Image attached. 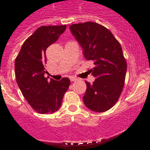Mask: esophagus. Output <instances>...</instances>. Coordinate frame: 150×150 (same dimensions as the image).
Masks as SVG:
<instances>
[{
	"instance_id": "obj_1",
	"label": "esophagus",
	"mask_w": 150,
	"mask_h": 150,
	"mask_svg": "<svg viewBox=\"0 0 150 150\" xmlns=\"http://www.w3.org/2000/svg\"><path fill=\"white\" fill-rule=\"evenodd\" d=\"M70 80H71V82H75V81H76V80H77V79H75V78H74V77H71Z\"/></svg>"
}]
</instances>
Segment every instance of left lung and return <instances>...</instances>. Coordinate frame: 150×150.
I'll use <instances>...</instances> for the list:
<instances>
[{
	"mask_svg": "<svg viewBox=\"0 0 150 150\" xmlns=\"http://www.w3.org/2000/svg\"><path fill=\"white\" fill-rule=\"evenodd\" d=\"M70 31L85 58L94 64L91 71L96 79L93 84L86 81L84 104L93 111H107L117 101L125 84L127 64L121 45L111 32L96 22L71 25Z\"/></svg>",
	"mask_w": 150,
	"mask_h": 150,
	"instance_id": "left-lung-1",
	"label": "left lung"
}]
</instances>
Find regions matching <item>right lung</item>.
I'll return each mask as SVG.
<instances>
[{
  "instance_id": "right-lung-1",
  "label": "right lung",
  "mask_w": 150,
  "mask_h": 150,
  "mask_svg": "<svg viewBox=\"0 0 150 150\" xmlns=\"http://www.w3.org/2000/svg\"><path fill=\"white\" fill-rule=\"evenodd\" d=\"M65 29V25L40 27L25 41L15 59L18 86L30 106L40 114H53L58 110L70 86L68 78L55 81L44 77L46 50Z\"/></svg>"
}]
</instances>
